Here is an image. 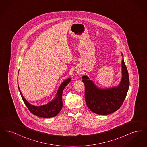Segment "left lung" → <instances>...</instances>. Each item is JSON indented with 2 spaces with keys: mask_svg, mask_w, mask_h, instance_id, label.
Masks as SVG:
<instances>
[{
  "mask_svg": "<svg viewBox=\"0 0 147 147\" xmlns=\"http://www.w3.org/2000/svg\"><path fill=\"white\" fill-rule=\"evenodd\" d=\"M122 56H123V53ZM122 78L117 87L100 88L86 76H82L85 85V98L88 108L96 114L107 115L118 110L123 103L129 85V76L123 59Z\"/></svg>",
  "mask_w": 147,
  "mask_h": 147,
  "instance_id": "left-lung-1",
  "label": "left lung"
}]
</instances>
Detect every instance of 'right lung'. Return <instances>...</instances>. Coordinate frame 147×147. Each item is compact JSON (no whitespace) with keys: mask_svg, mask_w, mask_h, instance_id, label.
<instances>
[{"mask_svg":"<svg viewBox=\"0 0 147 147\" xmlns=\"http://www.w3.org/2000/svg\"><path fill=\"white\" fill-rule=\"evenodd\" d=\"M71 82V79L68 78L66 79L60 85L59 90L57 92L56 95V97L55 99L51 101L50 102L48 103L45 105L41 106H35L30 105L28 101L24 98L23 95L22 94L20 89L19 88L18 85V90L20 92L21 97L24 100V103H25L26 106L28 108L30 112H31L33 114L40 117H52L56 116L61 111L62 106V92L65 88V87L67 85Z\"/></svg>","mask_w":147,"mask_h":147,"instance_id":"obj_1","label":"right lung"}]
</instances>
